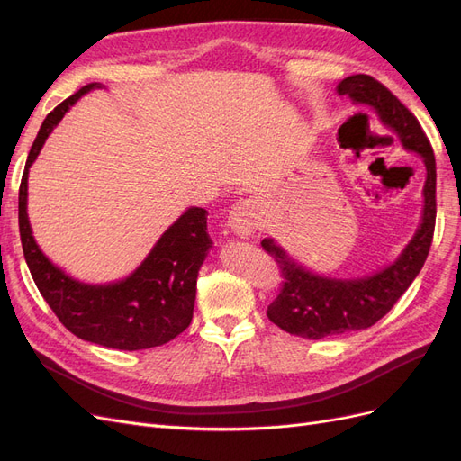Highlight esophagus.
Listing matches in <instances>:
<instances>
[{
	"label": "esophagus",
	"mask_w": 461,
	"mask_h": 461,
	"mask_svg": "<svg viewBox=\"0 0 461 461\" xmlns=\"http://www.w3.org/2000/svg\"><path fill=\"white\" fill-rule=\"evenodd\" d=\"M227 225L232 232L242 236V239H248V236L254 232V229L258 225L254 205L249 202H236L229 213Z\"/></svg>",
	"instance_id": "1"
}]
</instances>
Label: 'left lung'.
I'll return each instance as SVG.
<instances>
[{
    "label": "left lung",
    "mask_w": 461,
    "mask_h": 461,
    "mask_svg": "<svg viewBox=\"0 0 461 461\" xmlns=\"http://www.w3.org/2000/svg\"><path fill=\"white\" fill-rule=\"evenodd\" d=\"M337 92L340 95H350L356 104L371 105L384 127L400 136L403 148L420 153L423 158L427 169L423 186L425 205L421 227L417 229L400 258L379 273L354 278V281L313 275L288 258L273 239L261 240L263 249L275 258L283 273L281 290L267 308V317L283 330L310 340L367 329L393 310V305L423 267L437 221L435 153H432L420 121L393 92L369 75H352L344 78Z\"/></svg>",
    "instance_id": "left-lung-1"
}]
</instances>
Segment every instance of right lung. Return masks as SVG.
Returning <instances> with one entry per match:
<instances>
[{
    "label": "right lung",
    "instance_id": "1",
    "mask_svg": "<svg viewBox=\"0 0 461 461\" xmlns=\"http://www.w3.org/2000/svg\"><path fill=\"white\" fill-rule=\"evenodd\" d=\"M92 85L67 97L44 119L31 148L19 188V230L26 265L53 313L78 339L115 350H146L178 337L192 321L196 281L212 248L207 212L190 207L167 229L132 275L111 285H85L65 275L38 248L29 213V169L46 138L80 95Z\"/></svg>",
    "mask_w": 461,
    "mask_h": 461
}]
</instances>
